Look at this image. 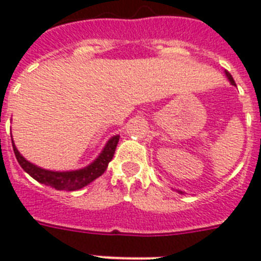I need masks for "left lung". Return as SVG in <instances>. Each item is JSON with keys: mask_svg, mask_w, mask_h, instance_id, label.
Listing matches in <instances>:
<instances>
[{"mask_svg": "<svg viewBox=\"0 0 261 261\" xmlns=\"http://www.w3.org/2000/svg\"><path fill=\"white\" fill-rule=\"evenodd\" d=\"M225 74H226L227 80H229V81H230V84H231V85H236L234 80H233V77H231V74H230V73H229V71H225ZM176 191H177L178 194H184V192H182V191H178V190H176Z\"/></svg>", "mask_w": 261, "mask_h": 261, "instance_id": "1", "label": "left lung"}]
</instances>
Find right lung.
<instances>
[{"label": "right lung", "mask_w": 261, "mask_h": 261, "mask_svg": "<svg viewBox=\"0 0 261 261\" xmlns=\"http://www.w3.org/2000/svg\"><path fill=\"white\" fill-rule=\"evenodd\" d=\"M119 138H120L119 135H114L112 138L108 139V142L106 143V146L102 147L101 153L97 155V159L85 168L63 172L48 171V169H43V168L30 163L28 160H25L20 154L17 147L14 146L13 139H12V143H13L14 155H16L20 167L30 174L31 177H34L36 181L42 182L44 186L53 187V188L59 191H77L88 186L89 182L100 177L106 172L108 164L115 154V149L118 146Z\"/></svg>", "instance_id": "obj_1"}]
</instances>
